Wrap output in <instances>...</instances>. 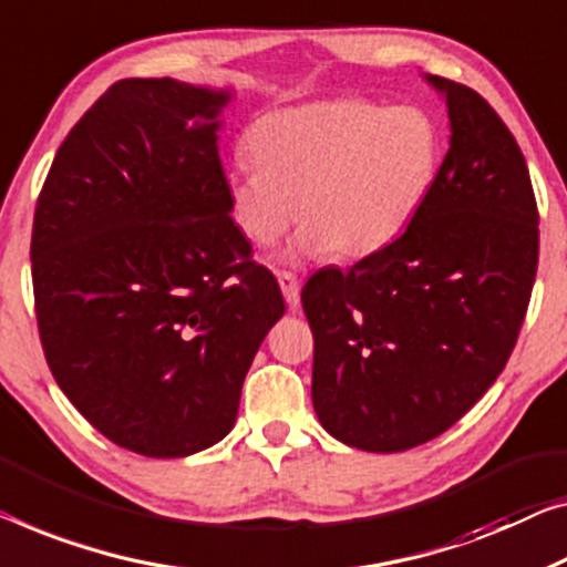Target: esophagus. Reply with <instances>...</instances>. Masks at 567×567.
Returning <instances> with one entry per match:
<instances>
[{"label": "esophagus", "mask_w": 567, "mask_h": 567, "mask_svg": "<svg viewBox=\"0 0 567 567\" xmlns=\"http://www.w3.org/2000/svg\"><path fill=\"white\" fill-rule=\"evenodd\" d=\"M277 282H280V290L285 295L287 306L298 308L300 306V282H298V277L290 275V272H280V275H277Z\"/></svg>", "instance_id": "obj_1"}]
</instances>
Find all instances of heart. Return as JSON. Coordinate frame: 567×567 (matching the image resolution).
<instances>
[{
  "mask_svg": "<svg viewBox=\"0 0 567 567\" xmlns=\"http://www.w3.org/2000/svg\"><path fill=\"white\" fill-rule=\"evenodd\" d=\"M251 163H236L226 196L236 226L272 247L295 218L285 259H367L410 229L443 167V132L427 109L341 99L259 116Z\"/></svg>",
  "mask_w": 567,
  "mask_h": 567,
  "instance_id": "obj_1",
  "label": "heart"
}]
</instances>
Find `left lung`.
I'll list each match as a JSON object with an SVG mask.
<instances>
[{
  "mask_svg": "<svg viewBox=\"0 0 567 567\" xmlns=\"http://www.w3.org/2000/svg\"><path fill=\"white\" fill-rule=\"evenodd\" d=\"M451 140L427 206L400 239L302 287L312 408L336 441L400 453L486 394L517 343L537 272L525 155L476 91L441 75Z\"/></svg>",
  "mask_w": 567,
  "mask_h": 567,
  "instance_id": "left-lung-1",
  "label": "left lung"
}]
</instances>
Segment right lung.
<instances>
[{
    "label": "right lung",
    "instance_id": "add662e5",
    "mask_svg": "<svg viewBox=\"0 0 567 567\" xmlns=\"http://www.w3.org/2000/svg\"><path fill=\"white\" fill-rule=\"evenodd\" d=\"M231 89L124 79L68 132L32 224L42 351L109 441L183 458L231 433L244 377L285 316L249 259L218 159Z\"/></svg>",
    "mask_w": 567,
    "mask_h": 567
}]
</instances>
